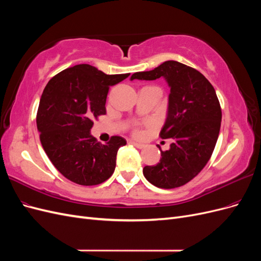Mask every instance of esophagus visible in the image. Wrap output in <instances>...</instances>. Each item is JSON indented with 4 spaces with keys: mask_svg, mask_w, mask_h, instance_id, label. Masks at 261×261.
<instances>
[{
    "mask_svg": "<svg viewBox=\"0 0 261 261\" xmlns=\"http://www.w3.org/2000/svg\"><path fill=\"white\" fill-rule=\"evenodd\" d=\"M132 144L135 146L136 148H138V149H143V148H145V145H143V144H139V143H135V141H132Z\"/></svg>",
    "mask_w": 261,
    "mask_h": 261,
    "instance_id": "34e87169",
    "label": "esophagus"
}]
</instances>
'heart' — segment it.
<instances>
[{
	"label": "heart",
	"instance_id": "b5f03b06",
	"mask_svg": "<svg viewBox=\"0 0 261 261\" xmlns=\"http://www.w3.org/2000/svg\"><path fill=\"white\" fill-rule=\"evenodd\" d=\"M136 133H138V132H136Z\"/></svg>",
	"mask_w": 261,
	"mask_h": 261
}]
</instances>
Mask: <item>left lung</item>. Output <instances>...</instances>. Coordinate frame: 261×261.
<instances>
[{
  "label": "left lung",
  "mask_w": 261,
  "mask_h": 261,
  "mask_svg": "<svg viewBox=\"0 0 261 261\" xmlns=\"http://www.w3.org/2000/svg\"><path fill=\"white\" fill-rule=\"evenodd\" d=\"M164 78L170 87L167 120L162 139L172 138L160 162L147 165L143 173L159 188H175L193 179L204 168L216 147L221 118L220 102L209 81L198 70L176 61H165L148 72L133 74L130 81Z\"/></svg>",
  "instance_id": "8db88e82"
}]
</instances>
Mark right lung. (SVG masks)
<instances>
[{"label":"right lung","instance_id":"right-lung-1","mask_svg":"<svg viewBox=\"0 0 261 261\" xmlns=\"http://www.w3.org/2000/svg\"><path fill=\"white\" fill-rule=\"evenodd\" d=\"M129 74L107 75L89 64L62 70L42 92L37 128L46 155L63 176L84 186L103 183L113 174L116 154L126 140L112 136L102 145L90 129L106 114L109 88Z\"/></svg>","mask_w":261,"mask_h":261}]
</instances>
